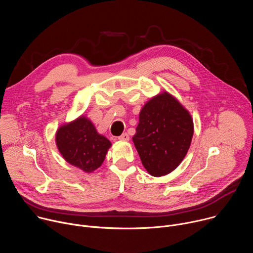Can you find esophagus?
Instances as JSON below:
<instances>
[{"mask_svg": "<svg viewBox=\"0 0 253 253\" xmlns=\"http://www.w3.org/2000/svg\"><path fill=\"white\" fill-rule=\"evenodd\" d=\"M129 135L127 133H123L121 136H119V140H122V141H128L129 140Z\"/></svg>", "mask_w": 253, "mask_h": 253, "instance_id": "obj_1", "label": "esophagus"}]
</instances>
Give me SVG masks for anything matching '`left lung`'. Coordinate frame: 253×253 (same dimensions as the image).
<instances>
[{
	"label": "left lung",
	"instance_id": "8db88e82",
	"mask_svg": "<svg viewBox=\"0 0 253 253\" xmlns=\"http://www.w3.org/2000/svg\"><path fill=\"white\" fill-rule=\"evenodd\" d=\"M192 136L191 115L177 99L163 92L141 109L132 139L143 166L152 176L160 177L181 163Z\"/></svg>",
	"mask_w": 253,
	"mask_h": 253
}]
</instances>
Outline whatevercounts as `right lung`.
I'll use <instances>...</instances> for the list:
<instances>
[{
	"label": "right lung",
	"mask_w": 253,
	"mask_h": 253,
	"mask_svg": "<svg viewBox=\"0 0 253 253\" xmlns=\"http://www.w3.org/2000/svg\"><path fill=\"white\" fill-rule=\"evenodd\" d=\"M56 144L68 163L87 173L101 166L111 147V142L100 135L84 116L61 126L56 133Z\"/></svg>",
	"instance_id": "obj_1"
}]
</instances>
